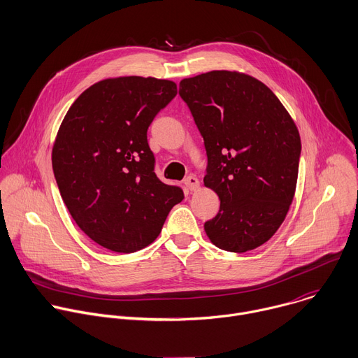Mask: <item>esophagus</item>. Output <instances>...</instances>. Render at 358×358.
<instances>
[{
    "label": "esophagus",
    "instance_id": "esophagus-1",
    "mask_svg": "<svg viewBox=\"0 0 358 358\" xmlns=\"http://www.w3.org/2000/svg\"><path fill=\"white\" fill-rule=\"evenodd\" d=\"M184 185H185V188H187L188 191H195V189H198V187H199V181H198L196 177L189 176V177H187V178L184 180Z\"/></svg>",
    "mask_w": 358,
    "mask_h": 358
}]
</instances>
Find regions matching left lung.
<instances>
[{
	"label": "left lung",
	"mask_w": 358,
	"mask_h": 358,
	"mask_svg": "<svg viewBox=\"0 0 358 358\" xmlns=\"http://www.w3.org/2000/svg\"><path fill=\"white\" fill-rule=\"evenodd\" d=\"M178 92L203 138V184L220 199L203 224L208 237L231 253L264 245L296 188L301 138L292 117L266 84L237 71L184 78Z\"/></svg>",
	"instance_id": "left-lung-1"
}]
</instances>
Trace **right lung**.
<instances>
[{"instance_id": "1", "label": "right lung", "mask_w": 358, "mask_h": 358, "mask_svg": "<svg viewBox=\"0 0 358 358\" xmlns=\"http://www.w3.org/2000/svg\"><path fill=\"white\" fill-rule=\"evenodd\" d=\"M177 95L153 77H117L87 88L67 110L52 164L78 227L99 246L134 253L149 246L182 189L159 180L148 129Z\"/></svg>"}]
</instances>
